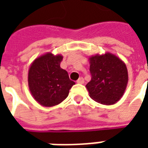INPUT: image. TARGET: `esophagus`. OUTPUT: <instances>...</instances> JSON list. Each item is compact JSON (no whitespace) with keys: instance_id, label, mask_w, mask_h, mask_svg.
<instances>
[{"instance_id":"1","label":"esophagus","mask_w":148,"mask_h":148,"mask_svg":"<svg viewBox=\"0 0 148 148\" xmlns=\"http://www.w3.org/2000/svg\"><path fill=\"white\" fill-rule=\"evenodd\" d=\"M77 82L78 84H83L84 83V78L83 77H79V78H78V80L77 81Z\"/></svg>"}]
</instances>
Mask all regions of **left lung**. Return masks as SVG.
Returning <instances> with one entry per match:
<instances>
[{
  "mask_svg": "<svg viewBox=\"0 0 148 148\" xmlns=\"http://www.w3.org/2000/svg\"><path fill=\"white\" fill-rule=\"evenodd\" d=\"M91 80L86 84L90 97L97 102L110 106L121 100L128 82L126 65L109 52L89 58Z\"/></svg>",
  "mask_w": 148,
  "mask_h": 148,
  "instance_id": "obj_1",
  "label": "left lung"
}]
</instances>
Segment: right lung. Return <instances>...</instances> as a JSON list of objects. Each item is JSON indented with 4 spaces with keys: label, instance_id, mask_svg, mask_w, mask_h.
<instances>
[{
    "label": "right lung",
    "instance_id": "right-lung-1",
    "mask_svg": "<svg viewBox=\"0 0 148 148\" xmlns=\"http://www.w3.org/2000/svg\"><path fill=\"white\" fill-rule=\"evenodd\" d=\"M62 55L46 53L31 64L28 87L34 99L44 107H52L63 101L74 86L67 71L60 67Z\"/></svg>",
    "mask_w": 148,
    "mask_h": 148
}]
</instances>
